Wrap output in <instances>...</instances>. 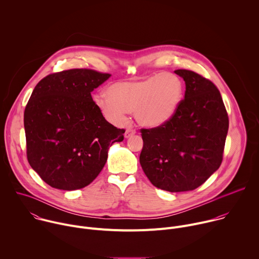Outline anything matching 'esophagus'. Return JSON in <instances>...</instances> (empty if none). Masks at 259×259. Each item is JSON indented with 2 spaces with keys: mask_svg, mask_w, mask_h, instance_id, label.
<instances>
[{
  "mask_svg": "<svg viewBox=\"0 0 259 259\" xmlns=\"http://www.w3.org/2000/svg\"><path fill=\"white\" fill-rule=\"evenodd\" d=\"M135 133H136V131H135L134 129H132V128H128V129H126V131H125V137H126V138H128V137H130V136L134 135Z\"/></svg>",
  "mask_w": 259,
  "mask_h": 259,
  "instance_id": "1",
  "label": "esophagus"
}]
</instances>
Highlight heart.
<instances>
[{
	"label": "heart",
	"instance_id": "b5f03b06",
	"mask_svg": "<svg viewBox=\"0 0 259 259\" xmlns=\"http://www.w3.org/2000/svg\"><path fill=\"white\" fill-rule=\"evenodd\" d=\"M107 94L96 96L95 103L111 123L122 125L127 112H134L138 123L153 127L176 113L183 99V83L175 74L157 73L114 82Z\"/></svg>",
	"mask_w": 259,
	"mask_h": 259
}]
</instances>
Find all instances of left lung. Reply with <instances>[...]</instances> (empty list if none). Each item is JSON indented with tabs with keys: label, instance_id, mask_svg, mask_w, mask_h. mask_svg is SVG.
I'll use <instances>...</instances> for the list:
<instances>
[{
	"label": "left lung",
	"instance_id": "left-lung-1",
	"mask_svg": "<svg viewBox=\"0 0 259 259\" xmlns=\"http://www.w3.org/2000/svg\"><path fill=\"white\" fill-rule=\"evenodd\" d=\"M175 73L185 81V98L166 122L140 129L139 161L152 185L183 192L202 185L220 167L229 117L212 81L191 70Z\"/></svg>",
	"mask_w": 259,
	"mask_h": 259
}]
</instances>
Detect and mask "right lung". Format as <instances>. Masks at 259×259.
I'll return each mask as SVG.
<instances>
[{"instance_id": "right-lung-1", "label": "right lung", "mask_w": 259, "mask_h": 259, "mask_svg": "<svg viewBox=\"0 0 259 259\" xmlns=\"http://www.w3.org/2000/svg\"><path fill=\"white\" fill-rule=\"evenodd\" d=\"M111 74L70 69L49 74L34 88L24 111L26 155L48 185L77 190L101 173L114 142L124 139L103 116L92 92Z\"/></svg>"}]
</instances>
